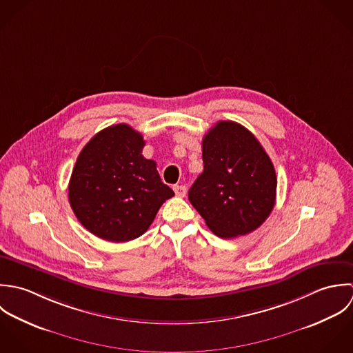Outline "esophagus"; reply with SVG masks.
I'll return each mask as SVG.
<instances>
[{"mask_svg": "<svg viewBox=\"0 0 353 353\" xmlns=\"http://www.w3.org/2000/svg\"><path fill=\"white\" fill-rule=\"evenodd\" d=\"M173 190H174L176 195L180 196V198H184L185 194H187V187L185 185H174Z\"/></svg>", "mask_w": 353, "mask_h": 353, "instance_id": "obj_1", "label": "esophagus"}]
</instances>
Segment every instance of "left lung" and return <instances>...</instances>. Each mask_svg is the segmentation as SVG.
Masks as SVG:
<instances>
[{
  "label": "left lung",
  "instance_id": "left-lung-1",
  "mask_svg": "<svg viewBox=\"0 0 353 353\" xmlns=\"http://www.w3.org/2000/svg\"><path fill=\"white\" fill-rule=\"evenodd\" d=\"M203 173L188 192L214 234L244 236L258 229L276 203L277 177L258 139L234 121H218L202 141Z\"/></svg>",
  "mask_w": 353,
  "mask_h": 353
}]
</instances>
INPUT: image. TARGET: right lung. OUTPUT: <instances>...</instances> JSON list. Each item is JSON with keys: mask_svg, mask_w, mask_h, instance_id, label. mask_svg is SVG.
<instances>
[{"mask_svg": "<svg viewBox=\"0 0 353 353\" xmlns=\"http://www.w3.org/2000/svg\"><path fill=\"white\" fill-rule=\"evenodd\" d=\"M141 134L128 124L99 131L80 151L68 198L80 223L99 239L123 243L141 236L174 192L157 163L141 155Z\"/></svg>", "mask_w": 353, "mask_h": 353, "instance_id": "obj_1", "label": "right lung"}]
</instances>
